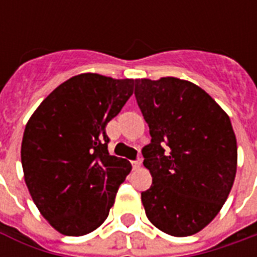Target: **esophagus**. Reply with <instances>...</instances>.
I'll list each match as a JSON object with an SVG mask.
<instances>
[{
	"instance_id": "34e87169",
	"label": "esophagus",
	"mask_w": 257,
	"mask_h": 257,
	"mask_svg": "<svg viewBox=\"0 0 257 257\" xmlns=\"http://www.w3.org/2000/svg\"><path fill=\"white\" fill-rule=\"evenodd\" d=\"M132 167H134V169H139L142 167V160H136V161L132 162Z\"/></svg>"
}]
</instances>
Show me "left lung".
I'll use <instances>...</instances> for the list:
<instances>
[{"mask_svg":"<svg viewBox=\"0 0 257 257\" xmlns=\"http://www.w3.org/2000/svg\"><path fill=\"white\" fill-rule=\"evenodd\" d=\"M150 128L142 150L153 184L142 193L149 220L173 237L201 231L220 212L237 173V139L226 111L198 85L135 79Z\"/></svg>","mask_w":257,"mask_h":257,"instance_id":"8db88e82","label":"left lung"}]
</instances>
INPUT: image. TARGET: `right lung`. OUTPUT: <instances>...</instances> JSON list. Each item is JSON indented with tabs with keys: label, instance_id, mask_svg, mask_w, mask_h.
<instances>
[{
	"label": "right lung",
	"instance_id": "right-lung-1",
	"mask_svg": "<svg viewBox=\"0 0 257 257\" xmlns=\"http://www.w3.org/2000/svg\"><path fill=\"white\" fill-rule=\"evenodd\" d=\"M135 79L84 73L64 81L26 123L22 167L34 204L63 235L106 220L131 162L110 156L106 125L134 93Z\"/></svg>",
	"mask_w": 257,
	"mask_h": 257
}]
</instances>
